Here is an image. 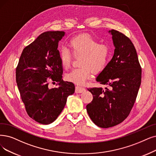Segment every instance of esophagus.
Instances as JSON below:
<instances>
[{
	"mask_svg": "<svg viewBox=\"0 0 156 156\" xmlns=\"http://www.w3.org/2000/svg\"><path fill=\"white\" fill-rule=\"evenodd\" d=\"M85 91V88H84L83 87L77 86L76 87V93H83Z\"/></svg>",
	"mask_w": 156,
	"mask_h": 156,
	"instance_id": "obj_1",
	"label": "esophagus"
}]
</instances>
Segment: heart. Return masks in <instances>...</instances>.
Returning a JSON list of instances; mask_svg holds the SVG:
<instances>
[{"instance_id":"obj_1","label":"heart","mask_w":156,"mask_h":156,"mask_svg":"<svg viewBox=\"0 0 156 156\" xmlns=\"http://www.w3.org/2000/svg\"><path fill=\"white\" fill-rule=\"evenodd\" d=\"M68 45L74 56L82 57L79 68H75L65 75L68 81L78 85L84 84L91 77L92 70L101 72L108 64L110 49L89 34H82L72 38ZM61 66L65 69L70 67L72 55L68 49L62 48L59 52Z\"/></svg>"}]
</instances>
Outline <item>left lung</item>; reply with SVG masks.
Wrapping results in <instances>:
<instances>
[{
	"label": "left lung",
	"mask_w": 156,
	"mask_h": 156,
	"mask_svg": "<svg viewBox=\"0 0 156 156\" xmlns=\"http://www.w3.org/2000/svg\"><path fill=\"white\" fill-rule=\"evenodd\" d=\"M109 33L115 48L114 54L96 78L109 88H88L93 98L86 105L91 120L102 128L115 126L129 116L141 81V68L132 41L118 30L112 29Z\"/></svg>",
	"instance_id": "1"
}]
</instances>
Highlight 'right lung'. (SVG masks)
<instances>
[{"label": "right lung", "mask_w": 156, "mask_h": 156, "mask_svg": "<svg viewBox=\"0 0 156 156\" xmlns=\"http://www.w3.org/2000/svg\"><path fill=\"white\" fill-rule=\"evenodd\" d=\"M64 31L43 33L22 51L16 68V80L28 115L47 125L54 122L64 109L68 97L75 91L72 83L62 79L58 50ZM49 80L58 82L57 88L49 89Z\"/></svg>", "instance_id": "right-lung-1"}]
</instances>
